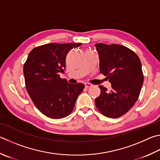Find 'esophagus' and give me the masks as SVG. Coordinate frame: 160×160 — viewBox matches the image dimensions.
<instances>
[{"instance_id":"obj_1","label":"esophagus","mask_w":160,"mask_h":160,"mask_svg":"<svg viewBox=\"0 0 160 160\" xmlns=\"http://www.w3.org/2000/svg\"><path fill=\"white\" fill-rule=\"evenodd\" d=\"M92 85V84H90V83H88V82H86V83H85V88H90V87H91Z\"/></svg>"}]
</instances>
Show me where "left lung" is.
<instances>
[{"label": "left lung", "instance_id": "1", "mask_svg": "<svg viewBox=\"0 0 160 160\" xmlns=\"http://www.w3.org/2000/svg\"><path fill=\"white\" fill-rule=\"evenodd\" d=\"M100 72L111 83L112 89L102 85L99 97L96 98L97 109L108 118H117L125 114L134 105L143 82L140 59L125 46L97 43Z\"/></svg>", "mask_w": 160, "mask_h": 160}]
</instances>
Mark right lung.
I'll list each match as a JSON object with an SVG mask.
<instances>
[{
    "mask_svg": "<svg viewBox=\"0 0 160 160\" xmlns=\"http://www.w3.org/2000/svg\"><path fill=\"white\" fill-rule=\"evenodd\" d=\"M81 44L40 45L30 52L26 61L24 75L28 94L36 108L48 118L61 119L70 115L85 88L84 84H70L59 75L64 72L68 52Z\"/></svg>",
    "mask_w": 160,
    "mask_h": 160,
    "instance_id": "add662e5",
    "label": "right lung"
}]
</instances>
